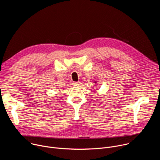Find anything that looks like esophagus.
Instances as JSON below:
<instances>
[{"instance_id": "1", "label": "esophagus", "mask_w": 160, "mask_h": 160, "mask_svg": "<svg viewBox=\"0 0 160 160\" xmlns=\"http://www.w3.org/2000/svg\"><path fill=\"white\" fill-rule=\"evenodd\" d=\"M80 84V82H73V83H72V85H73V86H77V85H78Z\"/></svg>"}]
</instances>
